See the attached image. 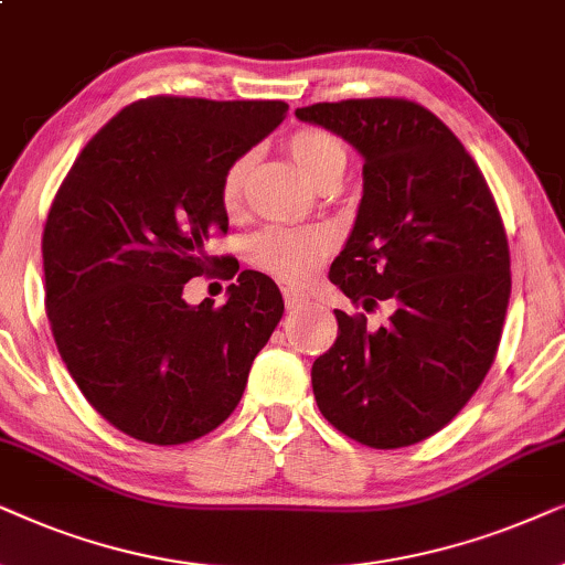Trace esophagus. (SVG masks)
<instances>
[{
	"label": "esophagus",
	"mask_w": 565,
	"mask_h": 565,
	"mask_svg": "<svg viewBox=\"0 0 565 565\" xmlns=\"http://www.w3.org/2000/svg\"><path fill=\"white\" fill-rule=\"evenodd\" d=\"M281 295H284V302H287L289 307H297V305H302L305 299H307V295L302 289H297V287H281Z\"/></svg>",
	"instance_id": "esophagus-1"
}]
</instances>
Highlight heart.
<instances>
[{
	"mask_svg": "<svg viewBox=\"0 0 565 565\" xmlns=\"http://www.w3.org/2000/svg\"><path fill=\"white\" fill-rule=\"evenodd\" d=\"M287 152L291 154L305 175L315 185L338 180L345 170V147L335 134L318 126H302L287 137ZM253 157L237 154L227 162V168L220 175V201L224 212H237L243 204V191L247 170H250ZM333 247V235L320 227H268L260 230L250 239V260L255 266L268 270L278 278H305L326 260V255Z\"/></svg>",
	"mask_w": 565,
	"mask_h": 565,
	"instance_id": "heart-1",
	"label": "heart"
}]
</instances>
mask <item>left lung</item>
I'll use <instances>...</instances> for the list:
<instances>
[{"mask_svg": "<svg viewBox=\"0 0 565 565\" xmlns=\"http://www.w3.org/2000/svg\"><path fill=\"white\" fill-rule=\"evenodd\" d=\"M299 120L364 157V195L328 278L364 312L335 310L338 338L312 364L322 416L353 441L397 449L445 428L499 351L511 295L507 230L462 141L405 97L315 103Z\"/></svg>", "mask_w": 565, "mask_h": 565, "instance_id": "8db88e82", "label": "left lung"}]
</instances>
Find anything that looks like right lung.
<instances>
[{
  "mask_svg": "<svg viewBox=\"0 0 565 565\" xmlns=\"http://www.w3.org/2000/svg\"><path fill=\"white\" fill-rule=\"evenodd\" d=\"M284 100L154 95L118 110L58 185L43 230L46 315L87 403L147 445H185L230 418L284 312L243 270L222 307H188L193 276L232 278L220 175L287 118Z\"/></svg>",
  "mask_w": 565,
  "mask_h": 565,
  "instance_id": "obj_1",
  "label": "right lung"
}]
</instances>
